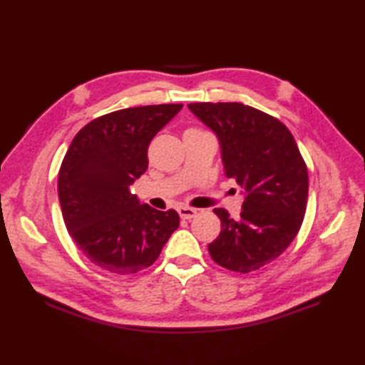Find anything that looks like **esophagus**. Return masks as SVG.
Returning a JSON list of instances; mask_svg holds the SVG:
<instances>
[{"mask_svg":"<svg viewBox=\"0 0 365 365\" xmlns=\"http://www.w3.org/2000/svg\"><path fill=\"white\" fill-rule=\"evenodd\" d=\"M177 212H178V215H180V218H182V220H191V218H195V216L197 215L196 208L183 207V205L177 207Z\"/></svg>","mask_w":365,"mask_h":365,"instance_id":"obj_1","label":"esophagus"}]
</instances>
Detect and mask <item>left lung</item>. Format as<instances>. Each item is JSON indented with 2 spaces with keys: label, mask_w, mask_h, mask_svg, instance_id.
Instances as JSON below:
<instances>
[{
  "label": "left lung",
  "mask_w": 365,
  "mask_h": 365,
  "mask_svg": "<svg viewBox=\"0 0 365 365\" xmlns=\"http://www.w3.org/2000/svg\"><path fill=\"white\" fill-rule=\"evenodd\" d=\"M216 135L224 175L243 188L240 218L215 208L221 232L208 245L218 265L250 273L279 257L304 218L309 178L293 135L282 122L243 103H190Z\"/></svg>",
  "instance_id": "left-lung-1"
}]
</instances>
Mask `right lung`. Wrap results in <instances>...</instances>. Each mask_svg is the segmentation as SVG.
<instances>
[{"mask_svg": "<svg viewBox=\"0 0 365 365\" xmlns=\"http://www.w3.org/2000/svg\"><path fill=\"white\" fill-rule=\"evenodd\" d=\"M183 105L119 110L83 127L59 169L58 195L66 227L97 267L138 273L158 259L180 224L175 210L141 204L130 187L141 177L153 136Z\"/></svg>", "mask_w": 365, "mask_h": 365, "instance_id": "add662e5", "label": "right lung"}]
</instances>
